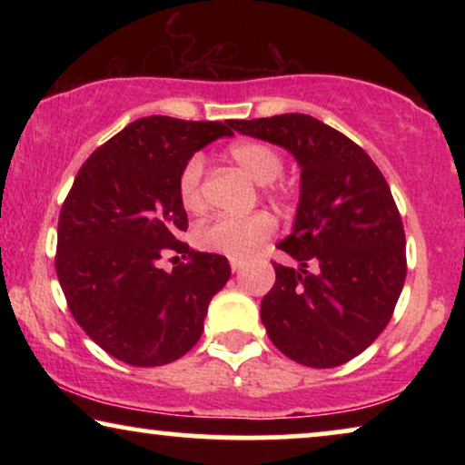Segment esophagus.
I'll list each match as a JSON object with an SVG mask.
<instances>
[{
	"mask_svg": "<svg viewBox=\"0 0 465 465\" xmlns=\"http://www.w3.org/2000/svg\"><path fill=\"white\" fill-rule=\"evenodd\" d=\"M243 266H245L243 260H237V258L231 260V269H232V272H239L241 269H243Z\"/></svg>",
	"mask_w": 465,
	"mask_h": 465,
	"instance_id": "esophagus-1",
	"label": "esophagus"
}]
</instances>
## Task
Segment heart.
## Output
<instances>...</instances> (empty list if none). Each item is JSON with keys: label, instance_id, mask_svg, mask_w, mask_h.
<instances>
[{"label": "heart", "instance_id": "b5f03b06", "mask_svg": "<svg viewBox=\"0 0 465 465\" xmlns=\"http://www.w3.org/2000/svg\"><path fill=\"white\" fill-rule=\"evenodd\" d=\"M228 154L253 182L266 183V194L285 203L292 196L288 182H279L283 156L264 142H239ZM177 194L188 212H199L205 205V158L193 154L183 163L177 177ZM275 232V218L269 212L247 215H215L196 228V243L203 250L224 253L231 258H247Z\"/></svg>", "mask_w": 465, "mask_h": 465}]
</instances>
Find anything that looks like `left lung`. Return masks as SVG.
I'll use <instances>...</instances> for the list:
<instances>
[{"mask_svg": "<svg viewBox=\"0 0 465 465\" xmlns=\"http://www.w3.org/2000/svg\"><path fill=\"white\" fill-rule=\"evenodd\" d=\"M231 126L290 150L302 169L294 231L277 245L298 266L272 262L275 285L260 304L266 334L302 366L345 364L383 332L406 279L391 190L358 143L307 114Z\"/></svg>", "mask_w": 465, "mask_h": 465, "instance_id": "1", "label": "left lung"}]
</instances>
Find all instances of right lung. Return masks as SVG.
Returning <instances> with one entry per match:
<instances>
[{"mask_svg": "<svg viewBox=\"0 0 465 465\" xmlns=\"http://www.w3.org/2000/svg\"><path fill=\"white\" fill-rule=\"evenodd\" d=\"M226 124L139 118L86 158L63 203L54 266L67 307L124 364L163 366L188 353L231 277L224 256L180 241L188 215L177 194L183 163L232 135ZM167 251L189 262L167 273L157 264Z\"/></svg>", "mask_w": 465, "mask_h": 465, "instance_id": "1", "label": "right lung"}]
</instances>
